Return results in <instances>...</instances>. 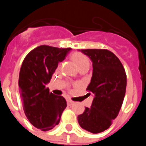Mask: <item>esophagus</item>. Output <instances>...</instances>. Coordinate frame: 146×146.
<instances>
[{"label":"esophagus","mask_w":146,"mask_h":146,"mask_svg":"<svg viewBox=\"0 0 146 146\" xmlns=\"http://www.w3.org/2000/svg\"><path fill=\"white\" fill-rule=\"evenodd\" d=\"M67 103H68V105H73V101H71V100H70V99H68V100H67Z\"/></svg>","instance_id":"esophagus-1"}]
</instances>
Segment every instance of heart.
<instances>
[{"label":"heart","mask_w":146,"mask_h":146,"mask_svg":"<svg viewBox=\"0 0 146 146\" xmlns=\"http://www.w3.org/2000/svg\"><path fill=\"white\" fill-rule=\"evenodd\" d=\"M71 59L73 61L74 63L76 64V66L78 67V69L90 65V61H89L88 58L82 53H80V52L73 53L71 55Z\"/></svg>","instance_id":"obj_1"}]
</instances>
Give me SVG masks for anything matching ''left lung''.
<instances>
[{
  "mask_svg": "<svg viewBox=\"0 0 146 146\" xmlns=\"http://www.w3.org/2000/svg\"><path fill=\"white\" fill-rule=\"evenodd\" d=\"M92 62L93 72L87 90L93 101L78 116L80 126L98 134L108 129L115 119L125 96L127 76L119 58L106 49H82Z\"/></svg>",
  "mask_w": 146,
  "mask_h": 146,
  "instance_id": "obj_1",
  "label": "left lung"
}]
</instances>
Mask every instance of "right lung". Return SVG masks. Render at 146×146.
<instances>
[{
  "label": "right lung",
  "instance_id": "1",
  "mask_svg": "<svg viewBox=\"0 0 146 146\" xmlns=\"http://www.w3.org/2000/svg\"><path fill=\"white\" fill-rule=\"evenodd\" d=\"M71 48L41 45L24 58L19 78V88L24 112L35 127L49 131L58 124L66 101L49 92L46 85L60 62Z\"/></svg>",
  "mask_w": 146,
  "mask_h": 146
}]
</instances>
